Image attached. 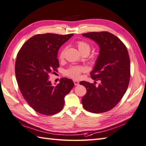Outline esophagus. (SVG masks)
<instances>
[{
	"instance_id": "1",
	"label": "esophagus",
	"mask_w": 146,
	"mask_h": 146,
	"mask_svg": "<svg viewBox=\"0 0 146 146\" xmlns=\"http://www.w3.org/2000/svg\"><path fill=\"white\" fill-rule=\"evenodd\" d=\"M74 83L75 85H79V82L77 80H74Z\"/></svg>"
}]
</instances>
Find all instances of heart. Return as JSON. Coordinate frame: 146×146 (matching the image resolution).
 Returning a JSON list of instances; mask_svg holds the SVG:
<instances>
[{"mask_svg":"<svg viewBox=\"0 0 146 146\" xmlns=\"http://www.w3.org/2000/svg\"><path fill=\"white\" fill-rule=\"evenodd\" d=\"M76 46L82 54L85 52L89 53L90 51V45L84 41H78L76 42ZM65 49H62L59 54V58L62 59L64 57ZM85 68L83 66H71L66 70V75L74 79H78L80 77L81 73L85 72Z\"/></svg>","mask_w":146,"mask_h":146,"instance_id":"heart-1","label":"heart"}]
</instances>
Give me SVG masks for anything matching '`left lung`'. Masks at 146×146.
Returning a JSON list of instances; mask_svg holds the SVG:
<instances>
[{"label": "left lung", "instance_id": "1", "mask_svg": "<svg viewBox=\"0 0 146 146\" xmlns=\"http://www.w3.org/2000/svg\"><path fill=\"white\" fill-rule=\"evenodd\" d=\"M97 42L99 55L90 72L94 84L81 81L87 93L82 98L85 110L101 113L111 110L121 100L130 79V59L126 46L115 35L108 31L82 34ZM101 84L95 85V81Z\"/></svg>", "mask_w": 146, "mask_h": 146}]
</instances>
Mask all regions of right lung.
I'll use <instances>...</instances> for the list:
<instances>
[{
	"label": "right lung",
	"mask_w": 146,
	"mask_h": 146,
	"mask_svg": "<svg viewBox=\"0 0 146 146\" xmlns=\"http://www.w3.org/2000/svg\"><path fill=\"white\" fill-rule=\"evenodd\" d=\"M73 35H35L18 52L15 70L20 90L31 107L41 114L52 115L61 111L65 96L74 86L67 78H61L56 85L49 80V74L59 67V49Z\"/></svg>",
	"instance_id": "right-lung-1"
}]
</instances>
